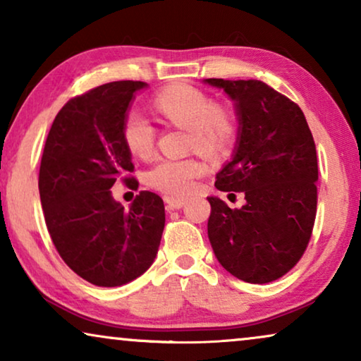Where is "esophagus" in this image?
<instances>
[{"mask_svg": "<svg viewBox=\"0 0 361 361\" xmlns=\"http://www.w3.org/2000/svg\"><path fill=\"white\" fill-rule=\"evenodd\" d=\"M164 202H166L167 209H182V207L185 205L187 199H184V197H172V195H166V197H164Z\"/></svg>", "mask_w": 361, "mask_h": 361, "instance_id": "esophagus-1", "label": "esophagus"}]
</instances>
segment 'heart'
I'll list each match as a JSON object with an SVG mask.
<instances>
[{
  "label": "heart",
  "instance_id": "1",
  "mask_svg": "<svg viewBox=\"0 0 361 361\" xmlns=\"http://www.w3.org/2000/svg\"><path fill=\"white\" fill-rule=\"evenodd\" d=\"M156 111L172 125L185 128L187 146L202 156H219L231 145L236 121L228 106L210 103L209 97L190 85L167 87L152 98ZM121 137L133 156L146 159L154 151L156 131L137 110L123 118ZM202 167L192 157H161L146 174V182L167 195H184L200 176Z\"/></svg>",
  "mask_w": 361,
  "mask_h": 361
}]
</instances>
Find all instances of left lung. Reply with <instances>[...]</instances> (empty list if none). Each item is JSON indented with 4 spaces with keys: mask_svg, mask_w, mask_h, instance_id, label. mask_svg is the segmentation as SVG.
<instances>
[{
    "mask_svg": "<svg viewBox=\"0 0 361 361\" xmlns=\"http://www.w3.org/2000/svg\"><path fill=\"white\" fill-rule=\"evenodd\" d=\"M236 102L238 146L216 174L219 190L245 195L241 209L210 202L209 240L220 264L245 283L264 284L294 268L317 214V152L300 108L259 80L207 78Z\"/></svg>",
    "mask_w": 361,
    "mask_h": 361,
    "instance_id": "8db88e82",
    "label": "left lung"
}]
</instances>
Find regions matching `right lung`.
<instances>
[{"mask_svg": "<svg viewBox=\"0 0 361 361\" xmlns=\"http://www.w3.org/2000/svg\"><path fill=\"white\" fill-rule=\"evenodd\" d=\"M145 82L120 80L73 97L57 113L39 169L44 219L57 253L100 288L131 283L149 268L164 230V202L142 190L130 209L113 200L116 180L137 189L121 123Z\"/></svg>", "mask_w": 361, "mask_h": 361, "instance_id": "right-lung-1", "label": "right lung"}]
</instances>
